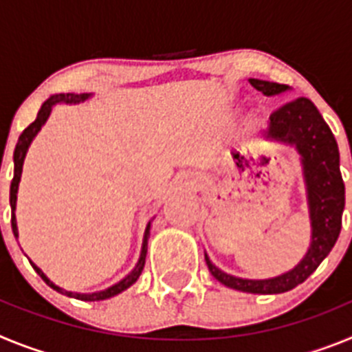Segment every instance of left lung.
<instances>
[{
	"instance_id": "left-lung-1",
	"label": "left lung",
	"mask_w": 352,
	"mask_h": 352,
	"mask_svg": "<svg viewBox=\"0 0 352 352\" xmlns=\"http://www.w3.org/2000/svg\"><path fill=\"white\" fill-rule=\"evenodd\" d=\"M250 84L268 96L289 91L287 84L259 79H250ZM264 135L296 146L303 158L312 219V245L296 268L268 280H247L227 275L213 266L208 256L206 264L211 275L227 287L252 294H280L307 280L337 243L342 229V211L346 206V186L340 174L337 141L309 98L300 96L273 111Z\"/></svg>"
}]
</instances>
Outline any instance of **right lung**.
<instances>
[{
	"instance_id": "add662e5",
	"label": "right lung",
	"mask_w": 352,
	"mask_h": 352,
	"mask_svg": "<svg viewBox=\"0 0 352 352\" xmlns=\"http://www.w3.org/2000/svg\"><path fill=\"white\" fill-rule=\"evenodd\" d=\"M86 98H88V95H86V93H82V95H76V93H67V95H65V93H61V95L51 96L47 102H43L42 109H40L38 114H36V120L33 121V123H31L28 129H24V132L21 133V138H19L17 146H15V151H14L15 169H14V179H12V185H10V206H12V211H15V201H17V188H19V182H21V173H23V164H24V157H26L28 146L31 144V141H33V138H35L36 133H38V130L42 129L43 123L47 121L49 114H51L52 105L61 104V102H67V104H77V102L86 100ZM12 231H14L15 238H17V223H15V214L14 213H12ZM148 236H149V223H148V229H146V234H144V243H142L141 259H139L138 266L133 268V272L130 273V275H126L121 282H118L116 285H113V287H109V289H105V291H100V292H93V294H77V292L63 291V289H60L58 285L52 284L47 276L43 275V273L40 272L38 268H36L35 264L31 263V266L35 268V272L38 273L40 276H42V280L45 282L49 287H52L54 291L61 292V294H67V296L77 298V300H82V301L107 300V298L116 296V294H120L121 291L129 289L130 285H132L133 282L139 278V275L142 273V268H144V263H146V252H148Z\"/></svg>"
}]
</instances>
